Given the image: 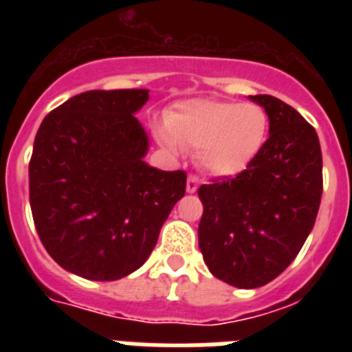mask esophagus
I'll use <instances>...</instances> for the list:
<instances>
[{
	"label": "esophagus",
	"instance_id": "obj_1",
	"mask_svg": "<svg viewBox=\"0 0 352 352\" xmlns=\"http://www.w3.org/2000/svg\"><path fill=\"white\" fill-rule=\"evenodd\" d=\"M199 188V179L195 175H190L188 177V182H186V192L188 193H195Z\"/></svg>",
	"mask_w": 352,
	"mask_h": 352
}]
</instances>
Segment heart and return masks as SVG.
<instances>
[{"label": "heart", "mask_w": 352, "mask_h": 352, "mask_svg": "<svg viewBox=\"0 0 352 352\" xmlns=\"http://www.w3.org/2000/svg\"><path fill=\"white\" fill-rule=\"evenodd\" d=\"M155 138L171 155L195 149V160L215 177H235L261 153L268 115L254 102L193 98L166 113Z\"/></svg>", "instance_id": "heart-1"}]
</instances>
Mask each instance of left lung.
<instances>
[{
	"label": "left lung",
	"instance_id": "8db88e82",
	"mask_svg": "<svg viewBox=\"0 0 352 352\" xmlns=\"http://www.w3.org/2000/svg\"><path fill=\"white\" fill-rule=\"evenodd\" d=\"M267 111L268 138L245 171L199 188V248L210 272L237 289L278 278L311 234L322 201L316 129L276 96H248Z\"/></svg>",
	"mask_w": 352,
	"mask_h": 352
}]
</instances>
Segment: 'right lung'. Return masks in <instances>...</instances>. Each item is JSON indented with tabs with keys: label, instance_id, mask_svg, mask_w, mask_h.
<instances>
[{
	"label": "right lung",
	"instance_id": "add662e5",
	"mask_svg": "<svg viewBox=\"0 0 352 352\" xmlns=\"http://www.w3.org/2000/svg\"><path fill=\"white\" fill-rule=\"evenodd\" d=\"M148 89L87 91L52 109L36 133L30 210L49 256L67 272L115 281L140 268L186 192V173L149 166L135 113Z\"/></svg>",
	"mask_w": 352,
	"mask_h": 352
}]
</instances>
